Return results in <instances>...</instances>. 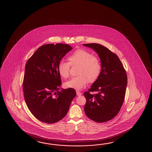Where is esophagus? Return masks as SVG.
Returning a JSON list of instances; mask_svg holds the SVG:
<instances>
[{
  "label": "esophagus",
  "mask_w": 152,
  "mask_h": 152,
  "mask_svg": "<svg viewBox=\"0 0 152 152\" xmlns=\"http://www.w3.org/2000/svg\"><path fill=\"white\" fill-rule=\"evenodd\" d=\"M76 94H77V95H78V96H81V95H82L81 92H80L78 90H76Z\"/></svg>",
  "instance_id": "1"
}]
</instances>
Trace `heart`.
I'll use <instances>...</instances> for the list:
<instances>
[{
	"mask_svg": "<svg viewBox=\"0 0 152 152\" xmlns=\"http://www.w3.org/2000/svg\"><path fill=\"white\" fill-rule=\"evenodd\" d=\"M68 62L61 61L58 65L59 75L64 78L69 76L71 66H77V76L64 84L66 88L81 90L87 83H92L97 80L102 71V63L99 58L84 49L76 50L68 57Z\"/></svg>",
	"mask_w": 152,
	"mask_h": 152,
	"instance_id": "1",
	"label": "heart"
}]
</instances>
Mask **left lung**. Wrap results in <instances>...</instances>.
<instances>
[{"label":"left lung","mask_w":152,"mask_h":152,"mask_svg":"<svg viewBox=\"0 0 152 152\" xmlns=\"http://www.w3.org/2000/svg\"><path fill=\"white\" fill-rule=\"evenodd\" d=\"M83 45L98 53L102 66L99 77L84 93L86 99L84 112L91 120L105 122L118 114L124 102L127 73L118 56L106 47L96 43Z\"/></svg>","instance_id":"left-lung-1"}]
</instances>
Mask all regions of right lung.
Wrapping results in <instances>:
<instances>
[{"label": "right lung", "instance_id": "right-lung-1", "mask_svg": "<svg viewBox=\"0 0 152 152\" xmlns=\"http://www.w3.org/2000/svg\"><path fill=\"white\" fill-rule=\"evenodd\" d=\"M72 48L67 44H45L26 63L23 89L25 102L38 120L54 124L65 117L76 95L72 88L62 89L58 65Z\"/></svg>", "mask_w": 152, "mask_h": 152}]
</instances>
